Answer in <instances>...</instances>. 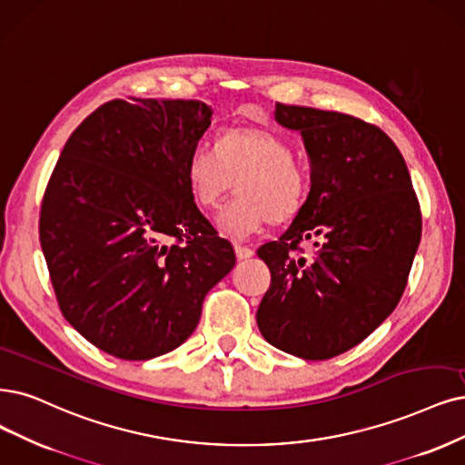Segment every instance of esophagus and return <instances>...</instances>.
Masks as SVG:
<instances>
[{
  "mask_svg": "<svg viewBox=\"0 0 465 465\" xmlns=\"http://www.w3.org/2000/svg\"><path fill=\"white\" fill-rule=\"evenodd\" d=\"M254 254V251L251 247H245V245H235V256L239 261H247L251 259V256Z\"/></svg>",
  "mask_w": 465,
  "mask_h": 465,
  "instance_id": "1",
  "label": "esophagus"
}]
</instances>
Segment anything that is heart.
I'll use <instances>...</instances> for the list:
<instances>
[{
  "instance_id": "obj_1",
  "label": "heart",
  "mask_w": 465,
  "mask_h": 465,
  "mask_svg": "<svg viewBox=\"0 0 465 465\" xmlns=\"http://www.w3.org/2000/svg\"><path fill=\"white\" fill-rule=\"evenodd\" d=\"M185 182L197 206L214 211L237 182V199L222 209L218 228L247 239L266 220L295 218L308 195V176L293 149L270 130L232 128L218 135L216 151L197 147L185 163Z\"/></svg>"
}]
</instances>
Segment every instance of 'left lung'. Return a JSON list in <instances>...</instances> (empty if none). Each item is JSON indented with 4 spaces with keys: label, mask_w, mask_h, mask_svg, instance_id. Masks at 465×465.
Instances as JSON below:
<instances>
[{
    "label": "left lung",
    "mask_w": 465,
    "mask_h": 465,
    "mask_svg": "<svg viewBox=\"0 0 465 465\" xmlns=\"http://www.w3.org/2000/svg\"><path fill=\"white\" fill-rule=\"evenodd\" d=\"M302 135L311 192L287 232L262 245L272 283L256 311L262 337L304 360L362 342L397 308L421 239L410 172L391 137L356 116L276 103ZM317 249L304 255L300 243Z\"/></svg>",
    "instance_id": "left-lung-1"
}]
</instances>
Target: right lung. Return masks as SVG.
Returning <instances> with one entry per match:
<instances>
[{
	"instance_id": "1",
	"label": "right lung",
	"mask_w": 465,
	"mask_h": 465,
	"mask_svg": "<svg viewBox=\"0 0 465 465\" xmlns=\"http://www.w3.org/2000/svg\"><path fill=\"white\" fill-rule=\"evenodd\" d=\"M211 116L193 99H113L71 134L49 178L40 243L59 308L111 356L178 349L235 266L185 182Z\"/></svg>"
}]
</instances>
